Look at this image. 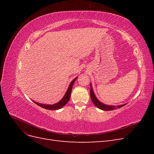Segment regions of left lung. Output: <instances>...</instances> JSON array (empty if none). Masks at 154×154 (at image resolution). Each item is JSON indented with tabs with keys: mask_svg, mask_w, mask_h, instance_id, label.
<instances>
[{
	"mask_svg": "<svg viewBox=\"0 0 154 154\" xmlns=\"http://www.w3.org/2000/svg\"><path fill=\"white\" fill-rule=\"evenodd\" d=\"M91 98L92 103L94 104V105L96 106H97V108H99L100 109L103 110H106H106H114L117 108L119 109V108H121V107H122L125 105V104H124V105H118L117 106H115L106 105H105V104H103L102 103H101V102L97 100V99L96 97V96L94 94V92H93L91 85Z\"/></svg>",
	"mask_w": 154,
	"mask_h": 154,
	"instance_id": "1",
	"label": "left lung"
}]
</instances>
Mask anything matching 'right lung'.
<instances>
[{
	"mask_svg": "<svg viewBox=\"0 0 154 154\" xmlns=\"http://www.w3.org/2000/svg\"><path fill=\"white\" fill-rule=\"evenodd\" d=\"M77 78H74V80L71 82V84H70V85L69 86V88L68 89L66 93V94H65L64 97L62 98V100H60L58 103H57L56 104H54V105H44V104H40V103H36V102L34 101V103H35L36 105H38V106L42 107V108L45 109H48V110H58V109H60L62 108L63 106H64L65 105H66L67 102L69 101V99H70V97H71V91H72V85L74 84V82H75V80H76Z\"/></svg>",
	"mask_w": 154,
	"mask_h": 154,
	"instance_id": "1",
	"label": "right lung"
}]
</instances>
